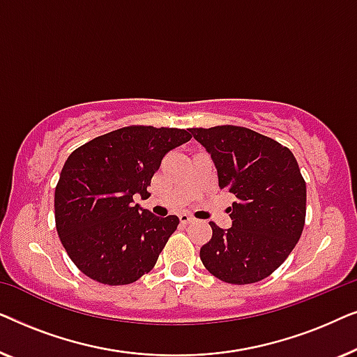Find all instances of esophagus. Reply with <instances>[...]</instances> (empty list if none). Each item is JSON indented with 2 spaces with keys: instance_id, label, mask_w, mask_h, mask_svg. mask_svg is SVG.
Instances as JSON below:
<instances>
[{
  "instance_id": "esophagus-1",
  "label": "esophagus",
  "mask_w": 357,
  "mask_h": 357,
  "mask_svg": "<svg viewBox=\"0 0 357 357\" xmlns=\"http://www.w3.org/2000/svg\"><path fill=\"white\" fill-rule=\"evenodd\" d=\"M178 218H180V222H183V224H188V222L193 221V216H192V214H188V213H182Z\"/></svg>"
}]
</instances>
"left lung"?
<instances>
[{"label": "left lung", "mask_w": 357, "mask_h": 357, "mask_svg": "<svg viewBox=\"0 0 357 357\" xmlns=\"http://www.w3.org/2000/svg\"><path fill=\"white\" fill-rule=\"evenodd\" d=\"M211 155L219 187L236 197L232 227L211 224L199 250L206 270L229 284L265 280L289 257L305 222V182L294 154L243 126L190 128Z\"/></svg>", "instance_id": "8db88e82"}]
</instances>
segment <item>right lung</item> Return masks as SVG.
I'll use <instances>...</instances> for the list:
<instances>
[{
  "label": "right lung",
  "mask_w": 357,
  "mask_h": 357,
  "mask_svg": "<svg viewBox=\"0 0 357 357\" xmlns=\"http://www.w3.org/2000/svg\"><path fill=\"white\" fill-rule=\"evenodd\" d=\"M192 139L187 130L125 126L73 151L55 188V221L73 263L102 284L121 286L153 270L178 226L135 203L170 149Z\"/></svg>",
  "instance_id": "right-lung-1"
}]
</instances>
